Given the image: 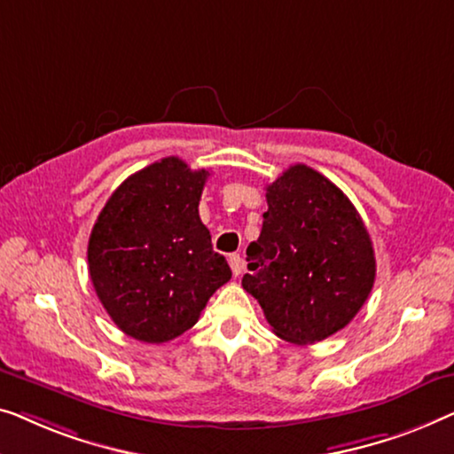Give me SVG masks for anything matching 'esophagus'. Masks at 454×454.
Listing matches in <instances>:
<instances>
[{
	"instance_id": "34e87169",
	"label": "esophagus",
	"mask_w": 454,
	"mask_h": 454,
	"mask_svg": "<svg viewBox=\"0 0 454 454\" xmlns=\"http://www.w3.org/2000/svg\"><path fill=\"white\" fill-rule=\"evenodd\" d=\"M228 263H230V270H232L234 276L239 278L240 273H242V259H240V254H230Z\"/></svg>"
}]
</instances>
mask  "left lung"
Segmentation results:
<instances>
[{
	"label": "left lung",
	"instance_id": "obj_1",
	"mask_svg": "<svg viewBox=\"0 0 454 454\" xmlns=\"http://www.w3.org/2000/svg\"><path fill=\"white\" fill-rule=\"evenodd\" d=\"M265 197L242 288L278 337L298 346L327 340L352 321L374 286L368 230L343 191L306 164L282 172Z\"/></svg>",
	"mask_w": 454,
	"mask_h": 454
}]
</instances>
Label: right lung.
<instances>
[{"mask_svg": "<svg viewBox=\"0 0 454 454\" xmlns=\"http://www.w3.org/2000/svg\"><path fill=\"white\" fill-rule=\"evenodd\" d=\"M207 170L168 156L114 189L88 240V271L114 325L164 343L200 321L232 271L200 218Z\"/></svg>", "mask_w": 454, "mask_h": 454, "instance_id": "add662e5", "label": "right lung"}]
</instances>
